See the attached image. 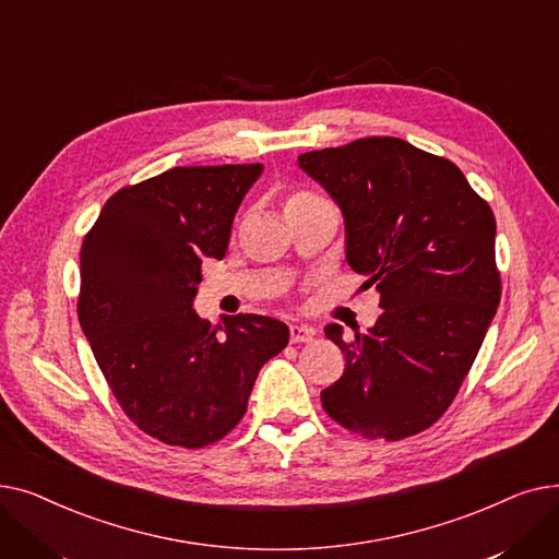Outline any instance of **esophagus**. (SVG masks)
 Listing matches in <instances>:
<instances>
[{"label": "esophagus", "mask_w": 559, "mask_h": 559, "mask_svg": "<svg viewBox=\"0 0 559 559\" xmlns=\"http://www.w3.org/2000/svg\"><path fill=\"white\" fill-rule=\"evenodd\" d=\"M314 337V329L312 326H306V324H292L289 326V340L295 344H301V342H310Z\"/></svg>", "instance_id": "1"}]
</instances>
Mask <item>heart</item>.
Instances as JSON below:
<instances>
[{"instance_id": "1", "label": "heart", "mask_w": 559, "mask_h": 559, "mask_svg": "<svg viewBox=\"0 0 559 559\" xmlns=\"http://www.w3.org/2000/svg\"><path fill=\"white\" fill-rule=\"evenodd\" d=\"M306 199H314L312 194H295L287 203H297V201H306Z\"/></svg>"}]
</instances>
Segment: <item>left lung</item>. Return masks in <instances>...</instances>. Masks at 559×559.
I'll return each mask as SVG.
<instances>
[{
  "label": "left lung",
  "instance_id": "left-lung-1",
  "mask_svg": "<svg viewBox=\"0 0 559 559\" xmlns=\"http://www.w3.org/2000/svg\"><path fill=\"white\" fill-rule=\"evenodd\" d=\"M340 205L346 262L383 314L344 354L321 405L367 439H403L447 413L501 301L493 213L457 165L401 138H360L299 156Z\"/></svg>",
  "mask_w": 559,
  "mask_h": 559
}]
</instances>
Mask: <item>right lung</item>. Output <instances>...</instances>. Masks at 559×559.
<instances>
[{
    "mask_svg": "<svg viewBox=\"0 0 559 559\" xmlns=\"http://www.w3.org/2000/svg\"><path fill=\"white\" fill-rule=\"evenodd\" d=\"M262 165L174 167L122 188L81 245L79 321L117 403L146 435L201 449L247 413L289 329L262 314L211 326L192 308L201 260L226 255Z\"/></svg>",
    "mask_w": 559,
    "mask_h": 559,
    "instance_id": "add662e5",
    "label": "right lung"
}]
</instances>
